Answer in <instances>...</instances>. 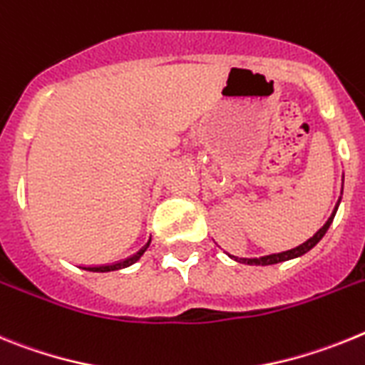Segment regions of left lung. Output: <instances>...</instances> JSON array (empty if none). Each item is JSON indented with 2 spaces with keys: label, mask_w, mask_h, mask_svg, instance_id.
I'll use <instances>...</instances> for the list:
<instances>
[{
  "label": "left lung",
  "mask_w": 365,
  "mask_h": 365,
  "mask_svg": "<svg viewBox=\"0 0 365 365\" xmlns=\"http://www.w3.org/2000/svg\"><path fill=\"white\" fill-rule=\"evenodd\" d=\"M341 202V196L338 198V202H336L334 205V211L331 213V217L327 218V222L323 224L322 227H319L318 231H316L314 235L310 237L307 242L299 244V246H296V248L292 250H287V252H281V253H270V255H262V257H253V259H246V257H235V255H230L227 253V257H231L233 261L237 262H242V264H261V266H266V264H277V262H283V261H290V259H296V257H301V255H305L307 252H310V250L314 248L316 244L319 242V240L323 239V235L327 233L329 226L332 224V220H334V215L336 211H338V205H340Z\"/></svg>",
  "instance_id": "left-lung-1"
}]
</instances>
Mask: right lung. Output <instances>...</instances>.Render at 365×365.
<instances>
[{"label":"right lung","mask_w":365,"mask_h":365,"mask_svg":"<svg viewBox=\"0 0 365 365\" xmlns=\"http://www.w3.org/2000/svg\"><path fill=\"white\" fill-rule=\"evenodd\" d=\"M150 246V240H148L147 244H145L143 248L139 250L135 255H132V257L125 259V261H119V262H113V264H104V266H88L86 270L90 272H113V270H121V268H126V266H132L134 262H138L139 259H141V255H143L145 252H147V248Z\"/></svg>","instance_id":"add662e5"}]
</instances>
